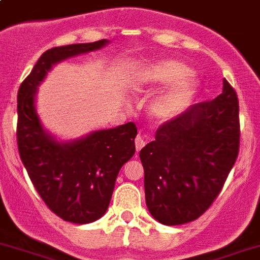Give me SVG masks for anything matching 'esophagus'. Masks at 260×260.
Masks as SVG:
<instances>
[{
  "mask_svg": "<svg viewBox=\"0 0 260 260\" xmlns=\"http://www.w3.org/2000/svg\"><path fill=\"white\" fill-rule=\"evenodd\" d=\"M143 146H145V139H143L141 135H138V137L135 138V149H137V151H139V150L142 149Z\"/></svg>",
  "mask_w": 260,
  "mask_h": 260,
  "instance_id": "34e87169",
  "label": "esophagus"
}]
</instances>
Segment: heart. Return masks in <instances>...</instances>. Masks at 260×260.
Listing matches in <instances>:
<instances>
[{
  "instance_id": "heart-1",
  "label": "heart",
  "mask_w": 260,
  "mask_h": 260,
  "mask_svg": "<svg viewBox=\"0 0 260 260\" xmlns=\"http://www.w3.org/2000/svg\"><path fill=\"white\" fill-rule=\"evenodd\" d=\"M173 85L160 93L150 105V111L158 119H169L190 104L199 87V81L187 65L174 59H164L143 66L135 73L133 90L146 93Z\"/></svg>"
}]
</instances>
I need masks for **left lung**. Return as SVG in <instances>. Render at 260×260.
I'll return each instance as SVG.
<instances>
[{
    "label": "left lung",
    "instance_id": "1",
    "mask_svg": "<svg viewBox=\"0 0 260 260\" xmlns=\"http://www.w3.org/2000/svg\"><path fill=\"white\" fill-rule=\"evenodd\" d=\"M239 104L223 79L222 94L166 122L139 158L150 214L162 224L198 219L219 195L239 151Z\"/></svg>",
    "mask_w": 260,
    "mask_h": 260
}]
</instances>
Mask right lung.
Masks as SVG:
<instances>
[{
	"label": "right lung",
	"instance_id": "right-lung-1",
	"mask_svg": "<svg viewBox=\"0 0 260 260\" xmlns=\"http://www.w3.org/2000/svg\"><path fill=\"white\" fill-rule=\"evenodd\" d=\"M110 41L49 49L38 58L17 96V143L23 166L46 206L66 222L85 224L106 212L121 167L135 153L133 122L58 141L44 127L36 107L38 86L68 58L105 48Z\"/></svg>",
	"mask_w": 260,
	"mask_h": 260
}]
</instances>
